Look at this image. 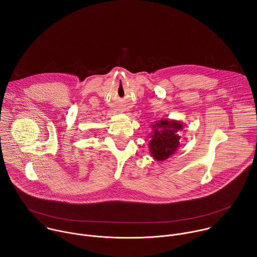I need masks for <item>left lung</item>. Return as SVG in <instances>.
<instances>
[{"label": "left lung", "instance_id": "8db88e82", "mask_svg": "<svg viewBox=\"0 0 257 257\" xmlns=\"http://www.w3.org/2000/svg\"><path fill=\"white\" fill-rule=\"evenodd\" d=\"M154 129L149 142L152 157L157 161H165L170 158L180 145L178 132L182 130L183 124L175 120H160L152 125Z\"/></svg>", "mask_w": 257, "mask_h": 257}]
</instances>
